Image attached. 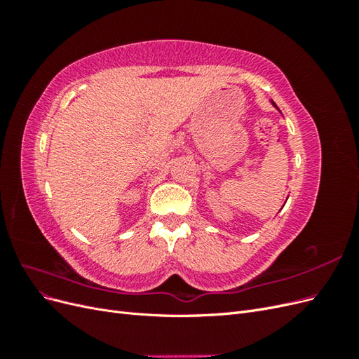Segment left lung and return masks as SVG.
<instances>
[{"mask_svg":"<svg viewBox=\"0 0 359 359\" xmlns=\"http://www.w3.org/2000/svg\"><path fill=\"white\" fill-rule=\"evenodd\" d=\"M269 102H271V104H273V106H274V107H276V109H277V111H278V112H281V111H280V109H278V107H277V104H276V103H274V102H273V100H269ZM283 206H285V205H283Z\"/></svg>","mask_w":359,"mask_h":359,"instance_id":"obj_1","label":"left lung"}]
</instances>
